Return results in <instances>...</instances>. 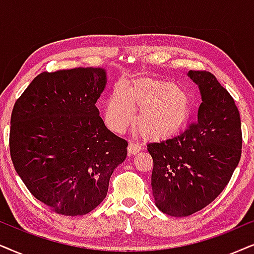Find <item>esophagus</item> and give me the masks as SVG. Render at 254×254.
<instances>
[{
  "instance_id": "34e87169",
  "label": "esophagus",
  "mask_w": 254,
  "mask_h": 254,
  "mask_svg": "<svg viewBox=\"0 0 254 254\" xmlns=\"http://www.w3.org/2000/svg\"><path fill=\"white\" fill-rule=\"evenodd\" d=\"M140 150H141V147H140L139 144L133 143V141H130L129 146H127V152H129V154L133 155V154L138 153V152H139Z\"/></svg>"
}]
</instances>
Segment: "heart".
Instances as JSON below:
<instances>
[{
	"instance_id": "1",
	"label": "heart",
	"mask_w": 254,
	"mask_h": 254,
	"mask_svg": "<svg viewBox=\"0 0 254 254\" xmlns=\"http://www.w3.org/2000/svg\"><path fill=\"white\" fill-rule=\"evenodd\" d=\"M134 109H140L137 127L146 137L168 132L188 116V100L173 83L143 80L125 89L117 86L104 109L111 129L122 132L134 120Z\"/></svg>"
}]
</instances>
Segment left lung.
Masks as SVG:
<instances>
[{"instance_id": "1", "label": "left lung", "mask_w": 254, "mask_h": 254, "mask_svg": "<svg viewBox=\"0 0 254 254\" xmlns=\"http://www.w3.org/2000/svg\"><path fill=\"white\" fill-rule=\"evenodd\" d=\"M202 103L177 133L147 144L152 192L165 214L185 217L207 207L229 184L242 154L239 111L228 90L205 70H189Z\"/></svg>"}]
</instances>
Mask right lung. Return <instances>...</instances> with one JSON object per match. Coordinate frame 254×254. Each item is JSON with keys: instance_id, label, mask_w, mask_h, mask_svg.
I'll list each match as a JSON object with an SVG mask.
<instances>
[{"instance_id": "1", "label": "right lung", "mask_w": 254, "mask_h": 254, "mask_svg": "<svg viewBox=\"0 0 254 254\" xmlns=\"http://www.w3.org/2000/svg\"><path fill=\"white\" fill-rule=\"evenodd\" d=\"M106 84L100 67L43 72L13 106V167L37 200L58 214L95 209L127 158V141L108 130L96 107Z\"/></svg>"}]
</instances>
